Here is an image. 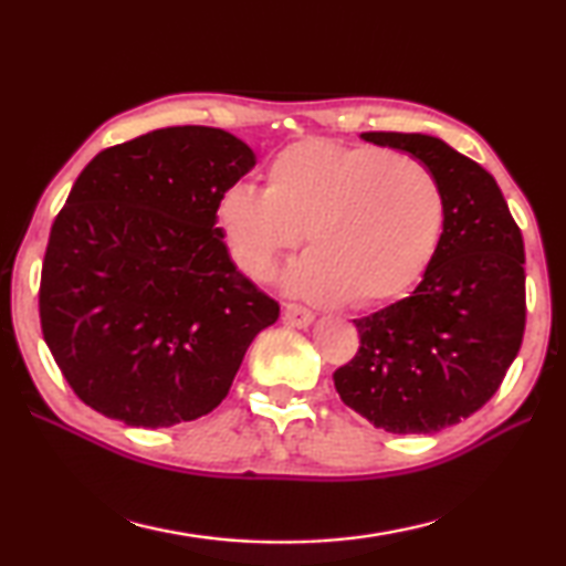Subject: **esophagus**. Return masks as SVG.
Returning <instances> with one entry per match:
<instances>
[{
  "label": "esophagus",
  "instance_id": "34e87169",
  "mask_svg": "<svg viewBox=\"0 0 566 566\" xmlns=\"http://www.w3.org/2000/svg\"><path fill=\"white\" fill-rule=\"evenodd\" d=\"M284 319L292 324V327H310L314 322V314L300 304H284Z\"/></svg>",
  "mask_w": 566,
  "mask_h": 566
}]
</instances>
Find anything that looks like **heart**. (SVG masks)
Listing matches in <instances>:
<instances>
[{"mask_svg":"<svg viewBox=\"0 0 566 566\" xmlns=\"http://www.w3.org/2000/svg\"><path fill=\"white\" fill-rule=\"evenodd\" d=\"M217 227L239 270L270 280L294 247L286 290L369 310L415 286L444 224L437 177L409 155L304 139L276 151L264 191L234 185L217 199Z\"/></svg>","mask_w":566,"mask_h":566,"instance_id":"heart-1","label":"heart"}]
</instances>
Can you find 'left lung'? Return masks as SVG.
<instances>
[{"mask_svg": "<svg viewBox=\"0 0 566 566\" xmlns=\"http://www.w3.org/2000/svg\"><path fill=\"white\" fill-rule=\"evenodd\" d=\"M437 177L442 237L405 300L354 319L359 352L334 371L342 401L391 434L459 424L500 389L522 347L524 242L494 177L429 134L364 132Z\"/></svg>", "mask_w": 566, "mask_h": 566, "instance_id": "left-lung-1", "label": "left lung"}]
</instances>
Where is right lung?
Segmentation results:
<instances>
[{
    "mask_svg": "<svg viewBox=\"0 0 566 566\" xmlns=\"http://www.w3.org/2000/svg\"><path fill=\"white\" fill-rule=\"evenodd\" d=\"M254 165L234 134L187 124L104 149L76 177L46 244L40 319L84 405L161 429L227 397L249 344L280 317L214 217Z\"/></svg>",
    "mask_w": 566,
    "mask_h": 566,
    "instance_id": "obj_1",
    "label": "right lung"
}]
</instances>
